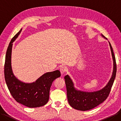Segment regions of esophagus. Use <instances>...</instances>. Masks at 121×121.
<instances>
[{"label": "esophagus", "instance_id": "34e87169", "mask_svg": "<svg viewBox=\"0 0 121 121\" xmlns=\"http://www.w3.org/2000/svg\"><path fill=\"white\" fill-rule=\"evenodd\" d=\"M60 71L61 74H63L65 73L66 71H67V68H66L65 66H61L60 69Z\"/></svg>", "mask_w": 121, "mask_h": 121}]
</instances>
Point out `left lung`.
Instances as JSON below:
<instances>
[{
    "label": "left lung",
    "mask_w": 121,
    "mask_h": 121,
    "mask_svg": "<svg viewBox=\"0 0 121 121\" xmlns=\"http://www.w3.org/2000/svg\"><path fill=\"white\" fill-rule=\"evenodd\" d=\"M102 37H104V35ZM105 38V37H104ZM107 39V38H106ZM113 60V70L111 78L104 88L94 92H85L78 91L74 86V83L68 75L65 77L69 104L74 109L80 111H87L94 108L106 100L111 91L117 73V64L112 46L109 43Z\"/></svg>",
    "instance_id": "left-lung-1"
}]
</instances>
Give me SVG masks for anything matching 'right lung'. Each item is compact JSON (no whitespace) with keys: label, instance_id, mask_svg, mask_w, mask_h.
I'll return each mask as SVG.
<instances>
[{"label":"right lung","instance_id":"obj_1","mask_svg":"<svg viewBox=\"0 0 121 121\" xmlns=\"http://www.w3.org/2000/svg\"><path fill=\"white\" fill-rule=\"evenodd\" d=\"M21 30L12 38L7 49L4 68L5 81L10 94L17 102L29 108L42 107L47 103L51 85L61 73L59 70L47 72L32 83H23L14 75L11 67L12 43Z\"/></svg>","mask_w":121,"mask_h":121}]
</instances>
